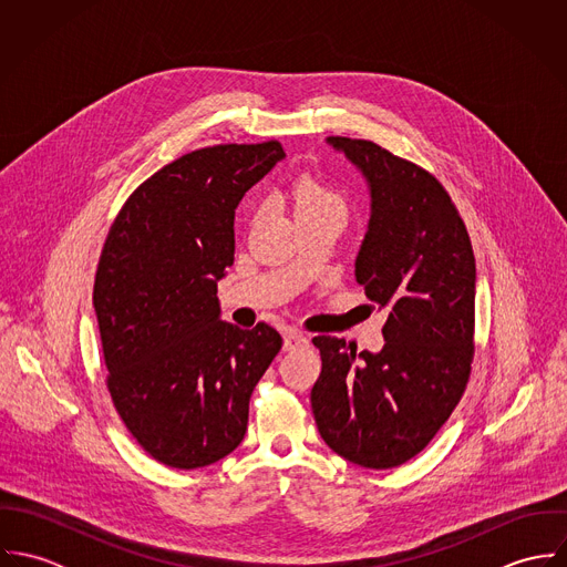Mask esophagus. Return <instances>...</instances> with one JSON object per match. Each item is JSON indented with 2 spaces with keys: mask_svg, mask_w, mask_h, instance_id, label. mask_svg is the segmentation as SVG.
I'll return each mask as SVG.
<instances>
[{
  "mask_svg": "<svg viewBox=\"0 0 567 567\" xmlns=\"http://www.w3.org/2000/svg\"><path fill=\"white\" fill-rule=\"evenodd\" d=\"M308 344V338L297 331V329H286L284 331V349L286 351H292V349H299V347H306Z\"/></svg>",
  "mask_w": 567,
  "mask_h": 567,
  "instance_id": "1",
  "label": "esophagus"
}]
</instances>
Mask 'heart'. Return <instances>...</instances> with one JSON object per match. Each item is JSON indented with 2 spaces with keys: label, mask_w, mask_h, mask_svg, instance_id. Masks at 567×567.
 <instances>
[{
  "label": "heart",
  "mask_w": 567,
  "mask_h": 567,
  "mask_svg": "<svg viewBox=\"0 0 567 567\" xmlns=\"http://www.w3.org/2000/svg\"><path fill=\"white\" fill-rule=\"evenodd\" d=\"M292 205L297 216L315 212H340L344 214L342 196L315 174H303L292 185Z\"/></svg>",
  "instance_id": "heart-1"
}]
</instances>
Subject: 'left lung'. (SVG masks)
I'll return each instance as SVG.
<instances>
[{
	"label": "left lung",
	"mask_w": 567,
	"mask_h": 567,
	"mask_svg": "<svg viewBox=\"0 0 567 567\" xmlns=\"http://www.w3.org/2000/svg\"><path fill=\"white\" fill-rule=\"evenodd\" d=\"M371 194L355 281L389 312L384 347L360 351L317 336L323 369L312 410L324 443L367 470L416 456L461 402L474 360L476 259L445 187L367 140L327 137Z\"/></svg>",
	"instance_id": "1"
}]
</instances>
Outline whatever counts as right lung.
<instances>
[{
	"mask_svg": "<svg viewBox=\"0 0 567 567\" xmlns=\"http://www.w3.org/2000/svg\"><path fill=\"white\" fill-rule=\"evenodd\" d=\"M284 157L279 142L187 153L131 194L106 236L93 286L106 386L167 467H207L243 443L250 393L281 349L270 324L223 321L216 292L236 209Z\"/></svg>",
	"mask_w": 567,
	"mask_h": 567,
	"instance_id": "obj_1",
	"label": "right lung"
}]
</instances>
